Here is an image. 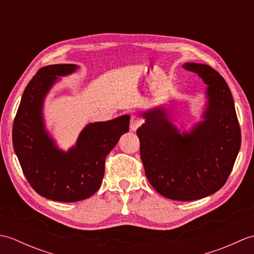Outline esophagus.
<instances>
[{
  "mask_svg": "<svg viewBox=\"0 0 254 254\" xmlns=\"http://www.w3.org/2000/svg\"><path fill=\"white\" fill-rule=\"evenodd\" d=\"M143 123V120L141 117H138L136 115L131 116V120H130V128L131 131H136L137 128L141 127V124Z\"/></svg>",
  "mask_w": 254,
  "mask_h": 254,
  "instance_id": "esophagus-1",
  "label": "esophagus"
}]
</instances>
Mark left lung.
<instances>
[{
  "mask_svg": "<svg viewBox=\"0 0 254 254\" xmlns=\"http://www.w3.org/2000/svg\"><path fill=\"white\" fill-rule=\"evenodd\" d=\"M207 85L204 120L180 133L165 108L143 113L136 131L145 175L161 195L193 201L215 193L233 170L241 132L233 95L226 80L206 64H183Z\"/></svg>",
  "mask_w": 254,
  "mask_h": 254,
  "instance_id": "obj_1",
  "label": "left lung"
}]
</instances>
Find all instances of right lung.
<instances>
[{
	"mask_svg": "<svg viewBox=\"0 0 254 254\" xmlns=\"http://www.w3.org/2000/svg\"><path fill=\"white\" fill-rule=\"evenodd\" d=\"M76 68L75 64L40 68L26 86L13 124V146L27 181L41 196L58 202L82 201L97 192L107 155L130 124V116L89 123L67 152L57 146L46 130L44 100L59 76Z\"/></svg>",
	"mask_w": 254,
	"mask_h": 254,
	"instance_id": "obj_1",
	"label": "right lung"
}]
</instances>
